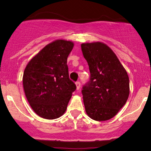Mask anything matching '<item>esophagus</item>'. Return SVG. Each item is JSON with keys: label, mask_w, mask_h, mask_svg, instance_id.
<instances>
[{"label": "esophagus", "mask_w": 151, "mask_h": 151, "mask_svg": "<svg viewBox=\"0 0 151 151\" xmlns=\"http://www.w3.org/2000/svg\"><path fill=\"white\" fill-rule=\"evenodd\" d=\"M80 86H81V84L79 81H77V82H76V87H77V90H79V88H80Z\"/></svg>", "instance_id": "esophagus-1"}]
</instances>
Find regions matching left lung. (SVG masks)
<instances>
[{
  "label": "left lung",
  "mask_w": 151,
  "mask_h": 151,
  "mask_svg": "<svg viewBox=\"0 0 151 151\" xmlns=\"http://www.w3.org/2000/svg\"><path fill=\"white\" fill-rule=\"evenodd\" d=\"M81 47L91 74L89 81L81 91L86 113L93 120H109L127 101L129 76L107 45L86 42L82 43Z\"/></svg>",
  "instance_id": "left-lung-1"
}]
</instances>
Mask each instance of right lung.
Masks as SVG:
<instances>
[{
    "label": "right lung",
    "instance_id": "1",
    "mask_svg": "<svg viewBox=\"0 0 151 151\" xmlns=\"http://www.w3.org/2000/svg\"><path fill=\"white\" fill-rule=\"evenodd\" d=\"M73 47L72 41H53L31 59L24 70L25 96L35 113L43 119L62 116L75 91L67 65Z\"/></svg>",
    "mask_w": 151,
    "mask_h": 151
}]
</instances>
